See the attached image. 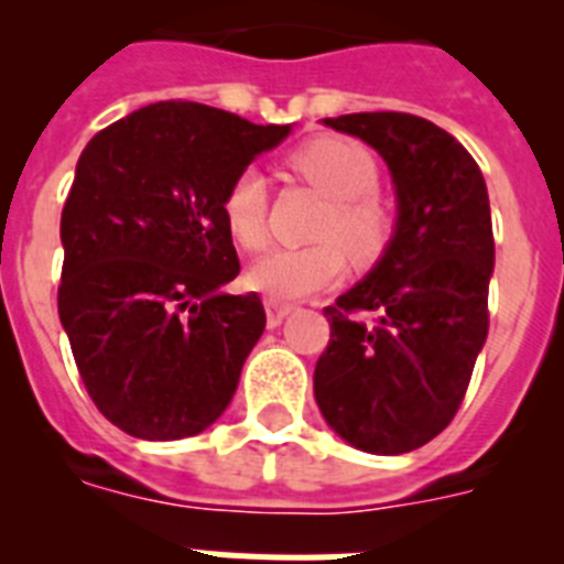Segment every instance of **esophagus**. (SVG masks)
Returning <instances> with one entry per match:
<instances>
[{
    "mask_svg": "<svg viewBox=\"0 0 564 564\" xmlns=\"http://www.w3.org/2000/svg\"><path fill=\"white\" fill-rule=\"evenodd\" d=\"M293 311V305L288 302H276V299H265V313H268V327H279L282 318Z\"/></svg>",
    "mask_w": 564,
    "mask_h": 564,
    "instance_id": "esophagus-1",
    "label": "esophagus"
}]
</instances>
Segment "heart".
<instances>
[{
    "mask_svg": "<svg viewBox=\"0 0 564 564\" xmlns=\"http://www.w3.org/2000/svg\"><path fill=\"white\" fill-rule=\"evenodd\" d=\"M291 169L325 194L330 208L305 248H276L253 262L248 282L271 299H302L336 285L344 253L356 265H370L392 237V212L378 194V163L370 149L347 138H313L291 154ZM228 234L242 248L265 246L268 192L257 169L234 174L220 200Z\"/></svg>",
    "mask_w": 564,
    "mask_h": 564,
    "instance_id": "obj_1",
    "label": "heart"
}]
</instances>
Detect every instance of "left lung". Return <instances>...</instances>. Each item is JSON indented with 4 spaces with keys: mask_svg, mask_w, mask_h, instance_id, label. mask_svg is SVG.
Listing matches in <instances>:
<instances>
[{
    "mask_svg": "<svg viewBox=\"0 0 564 564\" xmlns=\"http://www.w3.org/2000/svg\"><path fill=\"white\" fill-rule=\"evenodd\" d=\"M325 123L381 154L398 220L376 268L325 307L330 341L313 392L350 446L403 455L449 426L486 344L495 271L486 181L446 129L417 115L352 112Z\"/></svg>",
    "mask_w": 564,
    "mask_h": 564,
    "instance_id": "left-lung-1",
    "label": "left lung"
}]
</instances>
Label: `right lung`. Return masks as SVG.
<instances>
[{"instance_id": "obj_1", "label": "right lung", "mask_w": 564, "mask_h": 564, "mask_svg": "<svg viewBox=\"0 0 564 564\" xmlns=\"http://www.w3.org/2000/svg\"><path fill=\"white\" fill-rule=\"evenodd\" d=\"M291 134L194 101L134 109L87 143L62 212L58 318L89 398L143 441L200 435L226 412L265 330L220 200Z\"/></svg>"}]
</instances>
